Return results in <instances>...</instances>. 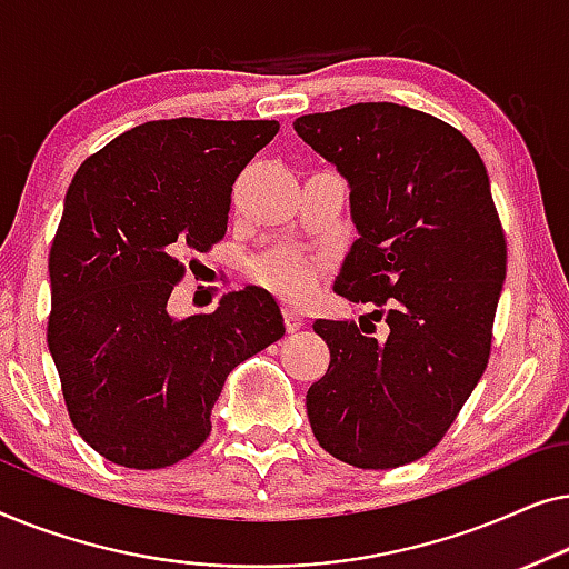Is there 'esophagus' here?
Returning <instances> with one entry per match:
<instances>
[{
  "mask_svg": "<svg viewBox=\"0 0 569 569\" xmlns=\"http://www.w3.org/2000/svg\"><path fill=\"white\" fill-rule=\"evenodd\" d=\"M284 323L290 331H298L302 323H306V318H302V310L295 308V306H284Z\"/></svg>",
  "mask_w": 569,
  "mask_h": 569,
  "instance_id": "obj_1",
  "label": "esophagus"
}]
</instances>
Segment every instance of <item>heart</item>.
<instances>
[{
  "instance_id": "b5f03b06",
  "label": "heart",
  "mask_w": 569,
  "mask_h": 569,
  "mask_svg": "<svg viewBox=\"0 0 569 569\" xmlns=\"http://www.w3.org/2000/svg\"><path fill=\"white\" fill-rule=\"evenodd\" d=\"M261 279L263 284H269L271 290L284 295V298L300 300L313 290L316 267L298 253H279L263 263Z\"/></svg>"
}]
</instances>
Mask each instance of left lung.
Returning <instances> with one entry per match:
<instances>
[{
  "mask_svg": "<svg viewBox=\"0 0 569 569\" xmlns=\"http://www.w3.org/2000/svg\"><path fill=\"white\" fill-rule=\"evenodd\" d=\"M349 186L357 240L333 292L372 302L386 339L316 318L329 370L308 388L310 430L357 469H396L438 446L489 360L508 246L489 176L461 131L399 103L295 119Z\"/></svg>",
  "mask_w": 569,
  "mask_h": 569,
  "instance_id": "left-lung-1",
  "label": "left lung"
}]
</instances>
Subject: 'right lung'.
I'll use <instances>...</instances> for the list:
<instances>
[{
	"mask_svg": "<svg viewBox=\"0 0 569 569\" xmlns=\"http://www.w3.org/2000/svg\"><path fill=\"white\" fill-rule=\"evenodd\" d=\"M277 121H147L69 183L49 256V349L69 417L127 469H162L212 430L230 370L284 337L274 295L248 284L214 313L170 316L181 259L228 230L232 183Z\"/></svg>",
	"mask_w": 569,
	"mask_h": 569,
	"instance_id": "right-lung-1",
	"label": "right lung"
}]
</instances>
